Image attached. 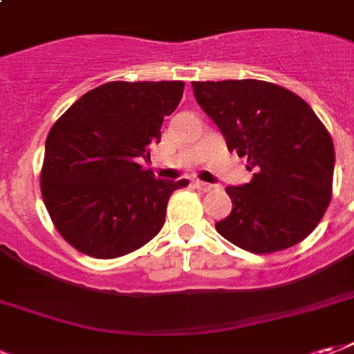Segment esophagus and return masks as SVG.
<instances>
[{
	"label": "esophagus",
	"mask_w": 354,
	"mask_h": 354,
	"mask_svg": "<svg viewBox=\"0 0 354 354\" xmlns=\"http://www.w3.org/2000/svg\"><path fill=\"white\" fill-rule=\"evenodd\" d=\"M194 187L198 190H203V192H209V190H213V185H209V183H203V180H194Z\"/></svg>",
	"instance_id": "obj_1"
}]
</instances>
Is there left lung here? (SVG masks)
<instances>
[{
    "label": "left lung",
    "instance_id": "8db88e82",
    "mask_svg": "<svg viewBox=\"0 0 354 354\" xmlns=\"http://www.w3.org/2000/svg\"><path fill=\"white\" fill-rule=\"evenodd\" d=\"M196 102L247 158L251 183L228 187L232 213L216 232L254 254L285 251L317 228L332 200L334 143L321 118L273 82H192Z\"/></svg>",
    "mask_w": 354,
    "mask_h": 354
}]
</instances>
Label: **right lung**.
Returning <instances> with one entry per match:
<instances>
[{
  "instance_id": "add662e5",
  "label": "right lung",
  "mask_w": 354,
  "mask_h": 354,
  "mask_svg": "<svg viewBox=\"0 0 354 354\" xmlns=\"http://www.w3.org/2000/svg\"><path fill=\"white\" fill-rule=\"evenodd\" d=\"M183 81L105 82L81 95L48 131L41 194L56 230L94 259H118L156 236L169 196L188 180L139 166L160 141Z\"/></svg>"
}]
</instances>
